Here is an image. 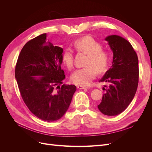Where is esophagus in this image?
Returning <instances> with one entry per match:
<instances>
[{
    "label": "esophagus",
    "mask_w": 152,
    "mask_h": 152,
    "mask_svg": "<svg viewBox=\"0 0 152 152\" xmlns=\"http://www.w3.org/2000/svg\"><path fill=\"white\" fill-rule=\"evenodd\" d=\"M77 88L79 89H88L89 87H87L85 86H82V85H79L77 86Z\"/></svg>",
    "instance_id": "esophagus-1"
}]
</instances>
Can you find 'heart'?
<instances>
[{
  "label": "heart",
  "instance_id": "heart-1",
  "mask_svg": "<svg viewBox=\"0 0 152 152\" xmlns=\"http://www.w3.org/2000/svg\"><path fill=\"white\" fill-rule=\"evenodd\" d=\"M78 52L87 54L84 68L77 69L71 75L73 83L88 85L94 79L96 72L102 73L106 71L109 64V54L102 49V45L90 36H84L76 39L73 44ZM62 61L65 66L71 69L73 64L72 50L66 48L62 55Z\"/></svg>",
  "mask_w": 152,
  "mask_h": 152
}]
</instances>
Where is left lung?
I'll return each instance as SVG.
<instances>
[{"instance_id":"1","label":"left lung","mask_w":152,"mask_h":152,"mask_svg":"<svg viewBox=\"0 0 152 152\" xmlns=\"http://www.w3.org/2000/svg\"><path fill=\"white\" fill-rule=\"evenodd\" d=\"M113 53L112 65L99 82L104 86L102 102L98 105L105 115L115 116L125 110L134 98L139 80L138 58L129 41L112 35L105 38Z\"/></svg>"}]
</instances>
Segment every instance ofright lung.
I'll return each instance as SVG.
<instances>
[{
    "label": "right lung",
    "instance_id": "add662e5",
    "mask_svg": "<svg viewBox=\"0 0 152 152\" xmlns=\"http://www.w3.org/2000/svg\"><path fill=\"white\" fill-rule=\"evenodd\" d=\"M63 51L44 34L24 45L16 63L15 77L22 99L30 111L44 121L61 118L76 91L74 85L60 86L65 79L61 68Z\"/></svg>",
    "mask_w": 152,
    "mask_h": 152
}]
</instances>
